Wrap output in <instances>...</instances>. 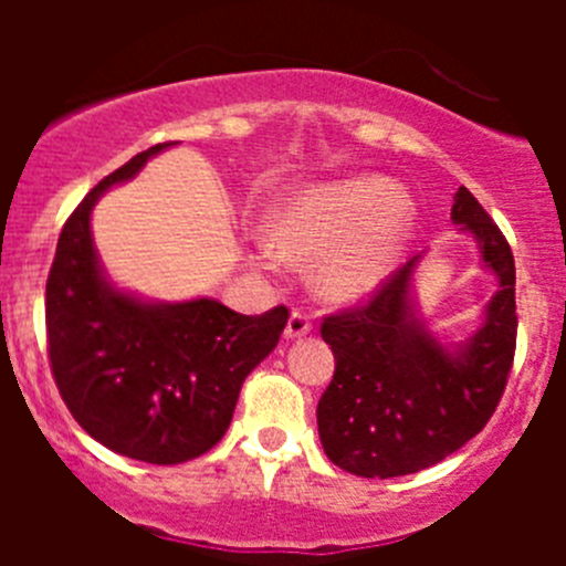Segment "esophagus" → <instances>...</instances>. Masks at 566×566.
I'll return each instance as SVG.
<instances>
[{
	"instance_id": "1",
	"label": "esophagus",
	"mask_w": 566,
	"mask_h": 566,
	"mask_svg": "<svg viewBox=\"0 0 566 566\" xmlns=\"http://www.w3.org/2000/svg\"><path fill=\"white\" fill-rule=\"evenodd\" d=\"M310 331H312L310 315L301 310H293V315L287 319V328H284V336H287V339H301V336H306Z\"/></svg>"
}]
</instances>
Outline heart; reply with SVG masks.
Instances as JSON below:
<instances>
[{
  "instance_id": "b5f03b06",
  "label": "heart",
  "mask_w": 566,
  "mask_h": 566,
  "mask_svg": "<svg viewBox=\"0 0 566 566\" xmlns=\"http://www.w3.org/2000/svg\"><path fill=\"white\" fill-rule=\"evenodd\" d=\"M408 232V202L373 175L306 188L268 219L271 249L293 262L317 260L319 293L342 304L367 298L391 276Z\"/></svg>"
}]
</instances>
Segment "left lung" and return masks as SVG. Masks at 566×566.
Here are the masks:
<instances>
[{
  "label": "left lung",
  "instance_id": "obj_1",
  "mask_svg": "<svg viewBox=\"0 0 566 566\" xmlns=\"http://www.w3.org/2000/svg\"><path fill=\"white\" fill-rule=\"evenodd\" d=\"M452 221L471 232L482 265L499 279L476 334L443 345L427 328L413 298L421 254L391 273L369 304L319 325L336 369L317 402V430L342 471L367 479L424 471L465 447L506 389L517 336L515 256L465 186L454 193Z\"/></svg>",
  "mask_w": 566,
  "mask_h": 566
}]
</instances>
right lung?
<instances>
[{
  "label": "right lung",
  "instance_id": "add662e5",
  "mask_svg": "<svg viewBox=\"0 0 566 566\" xmlns=\"http://www.w3.org/2000/svg\"><path fill=\"white\" fill-rule=\"evenodd\" d=\"M169 145L134 156L82 199L45 282L51 373L67 410L106 449L153 465L193 460L224 438L243 380L290 315H238L213 298L145 301L108 282L90 230L95 202Z\"/></svg>",
  "mask_w": 566,
  "mask_h": 566
}]
</instances>
